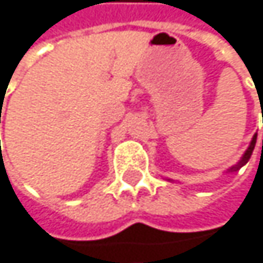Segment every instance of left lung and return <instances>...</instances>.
I'll use <instances>...</instances> for the list:
<instances>
[{"label": "left lung", "mask_w": 263, "mask_h": 263, "mask_svg": "<svg viewBox=\"0 0 263 263\" xmlns=\"http://www.w3.org/2000/svg\"><path fill=\"white\" fill-rule=\"evenodd\" d=\"M256 139H257V136H254V137H253V140H251V145H250V148L247 149V153L243 154L241 160H240V162H238V163H237L235 166H232L229 172H237L238 168H241L243 165H245V163H247V162L250 160V157H251V154H253V149H254V146H256ZM262 148H263V140H262Z\"/></svg>", "instance_id": "8db88e82"}]
</instances>
